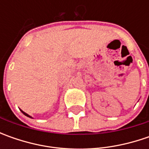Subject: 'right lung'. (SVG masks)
I'll return each instance as SVG.
<instances>
[{"instance_id":"1","label":"right lung","mask_w":149,"mask_h":149,"mask_svg":"<svg viewBox=\"0 0 149 149\" xmlns=\"http://www.w3.org/2000/svg\"><path fill=\"white\" fill-rule=\"evenodd\" d=\"M20 111L22 112V113H24V114H25V115H26V116H27V117L31 118V116H30V115H28V114H27V113H25V112H23V111H22V110H20Z\"/></svg>"}]
</instances>
